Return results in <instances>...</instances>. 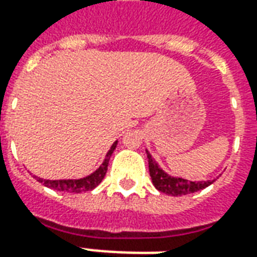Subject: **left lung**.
Returning a JSON list of instances; mask_svg holds the SVG:
<instances>
[{"label": "left lung", "instance_id": "1", "mask_svg": "<svg viewBox=\"0 0 257 257\" xmlns=\"http://www.w3.org/2000/svg\"><path fill=\"white\" fill-rule=\"evenodd\" d=\"M147 158H149V171H150L151 180L153 184L158 191L165 193L172 197H179V195H186V194L197 193L199 190L208 187L213 183L215 180H206V182H190L187 179L183 178H173L169 176L167 172H164L160 165L157 164L149 151Z\"/></svg>", "mask_w": 257, "mask_h": 257}]
</instances>
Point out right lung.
Returning a JSON list of instances; mask_svg holds the SVG:
<instances>
[{
	"mask_svg": "<svg viewBox=\"0 0 257 257\" xmlns=\"http://www.w3.org/2000/svg\"><path fill=\"white\" fill-rule=\"evenodd\" d=\"M117 140L112 143L111 149L106 154V158H104L103 164L96 169L95 172L90 173L89 176H86V178L63 179V180H47V179L37 178V180L44 184V186H47V187L52 190H56V191H66V193H85V191H90V190L95 189L96 186H99L101 183V180L106 176L108 161H110V157H111V154L115 150V147H117Z\"/></svg>",
	"mask_w": 257,
	"mask_h": 257,
	"instance_id": "add662e5",
	"label": "right lung"
}]
</instances>
